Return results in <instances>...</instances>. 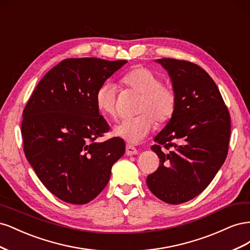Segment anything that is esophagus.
<instances>
[{"instance_id": "esophagus-1", "label": "esophagus", "mask_w": 250, "mask_h": 250, "mask_svg": "<svg viewBox=\"0 0 250 250\" xmlns=\"http://www.w3.org/2000/svg\"><path fill=\"white\" fill-rule=\"evenodd\" d=\"M138 153H139V151H138L137 148H134L132 145L127 144V145H126V155H135Z\"/></svg>"}]
</instances>
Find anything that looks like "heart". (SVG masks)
<instances>
[{
    "instance_id": "heart-1",
    "label": "heart",
    "mask_w": 250,
    "mask_h": 250,
    "mask_svg": "<svg viewBox=\"0 0 250 250\" xmlns=\"http://www.w3.org/2000/svg\"><path fill=\"white\" fill-rule=\"evenodd\" d=\"M124 85L141 94L138 111L139 116L126 118L113 128L116 137L124 139L130 144H138L145 140L157 122L169 120L176 106V95L174 90L163 84L162 78L147 67H135L122 77ZM116 85L104 83L96 92V106L103 116L115 119L117 116Z\"/></svg>"
}]
</instances>
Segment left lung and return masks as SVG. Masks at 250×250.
<instances>
[{"label":"left lung","instance_id":"8db88e82","mask_svg":"<svg viewBox=\"0 0 250 250\" xmlns=\"http://www.w3.org/2000/svg\"><path fill=\"white\" fill-rule=\"evenodd\" d=\"M156 62L169 74L176 106L154 138L151 149L160 167L146 181L158 199L179 204L199 195L220 170L229 151L230 117L216 83L199 65L172 58Z\"/></svg>","mask_w":250,"mask_h":250}]
</instances>
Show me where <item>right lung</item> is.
<instances>
[{
	"label": "right lung",
	"mask_w": 250,
	"mask_h": 250,
	"mask_svg": "<svg viewBox=\"0 0 250 250\" xmlns=\"http://www.w3.org/2000/svg\"><path fill=\"white\" fill-rule=\"evenodd\" d=\"M126 60L69 58L37 84L22 112L24 151L37 177L67 203L85 204L106 187L125 142H95L109 126L95 102L96 92Z\"/></svg>",
	"instance_id": "right-lung-1"
}]
</instances>
